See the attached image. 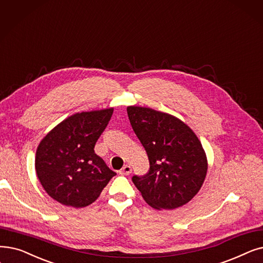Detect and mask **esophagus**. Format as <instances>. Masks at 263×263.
Wrapping results in <instances>:
<instances>
[{
    "label": "esophagus",
    "instance_id": "esophagus-1",
    "mask_svg": "<svg viewBox=\"0 0 263 263\" xmlns=\"http://www.w3.org/2000/svg\"><path fill=\"white\" fill-rule=\"evenodd\" d=\"M131 171H132L131 166L127 164V165H124V166L119 171V174H121V175H129V174L131 173Z\"/></svg>",
    "mask_w": 263,
    "mask_h": 263
}]
</instances>
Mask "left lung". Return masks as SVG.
Segmentation results:
<instances>
[{"mask_svg": "<svg viewBox=\"0 0 263 263\" xmlns=\"http://www.w3.org/2000/svg\"><path fill=\"white\" fill-rule=\"evenodd\" d=\"M132 129L145 148L149 171L133 184L152 208L174 210L195 197L208 172L197 135L179 119L152 108L129 106Z\"/></svg>", "mask_w": 263, "mask_h": 263, "instance_id": "8db88e82", "label": "left lung"}]
</instances>
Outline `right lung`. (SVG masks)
<instances>
[{
  "mask_svg": "<svg viewBox=\"0 0 263 263\" xmlns=\"http://www.w3.org/2000/svg\"><path fill=\"white\" fill-rule=\"evenodd\" d=\"M112 108L75 114L59 123L40 143L35 170L45 191L76 209L95 202L116 173L95 153Z\"/></svg>",
  "mask_w": 263,
  "mask_h": 263,
  "instance_id": "right-lung-1",
  "label": "right lung"
}]
</instances>
